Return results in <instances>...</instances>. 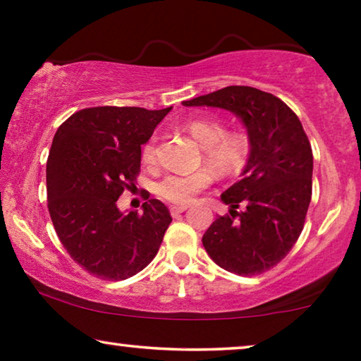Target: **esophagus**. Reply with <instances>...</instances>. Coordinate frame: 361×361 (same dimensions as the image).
Wrapping results in <instances>:
<instances>
[{
	"label": "esophagus",
	"mask_w": 361,
	"mask_h": 361,
	"mask_svg": "<svg viewBox=\"0 0 361 361\" xmlns=\"http://www.w3.org/2000/svg\"><path fill=\"white\" fill-rule=\"evenodd\" d=\"M187 210V205H172L171 207V215L172 216H177V215H180L182 212H185Z\"/></svg>",
	"instance_id": "obj_1"
}]
</instances>
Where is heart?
I'll list each match as a JSON object with an SVG mask.
<instances>
[{
	"mask_svg": "<svg viewBox=\"0 0 361 361\" xmlns=\"http://www.w3.org/2000/svg\"><path fill=\"white\" fill-rule=\"evenodd\" d=\"M185 130L200 146H204L205 164L216 176H233L243 169L250 156V137L241 131L225 133V125L216 118H199L187 123ZM145 164H156L157 147L156 136H151L141 149ZM214 176L209 169L194 172H171L157 184L156 190L162 199L174 204H192L197 195L209 189Z\"/></svg>",
	"mask_w": 361,
	"mask_h": 361,
	"instance_id": "1",
	"label": "heart"
}]
</instances>
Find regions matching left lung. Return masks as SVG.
<instances>
[{
  "label": "left lung",
  "mask_w": 361,
  "mask_h": 361,
  "mask_svg": "<svg viewBox=\"0 0 361 361\" xmlns=\"http://www.w3.org/2000/svg\"><path fill=\"white\" fill-rule=\"evenodd\" d=\"M233 111L248 130L243 179L221 194L230 214L219 216L202 243L220 268L255 276L286 258L304 228L312 197V147L298 115L273 93L230 85L182 102ZM240 204L245 209L238 212Z\"/></svg>",
  "instance_id": "8db88e82"
}]
</instances>
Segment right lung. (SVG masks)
Instances as JSON below:
<instances>
[{"mask_svg":"<svg viewBox=\"0 0 361 361\" xmlns=\"http://www.w3.org/2000/svg\"><path fill=\"white\" fill-rule=\"evenodd\" d=\"M169 108L93 106L59 126L47 157V209L71 258L105 281H123L154 259L172 216L157 199L142 214H121L116 200L135 187L141 145Z\"/></svg>","mask_w":361,"mask_h":361,"instance_id":"obj_1","label":"right lung"}]
</instances>
